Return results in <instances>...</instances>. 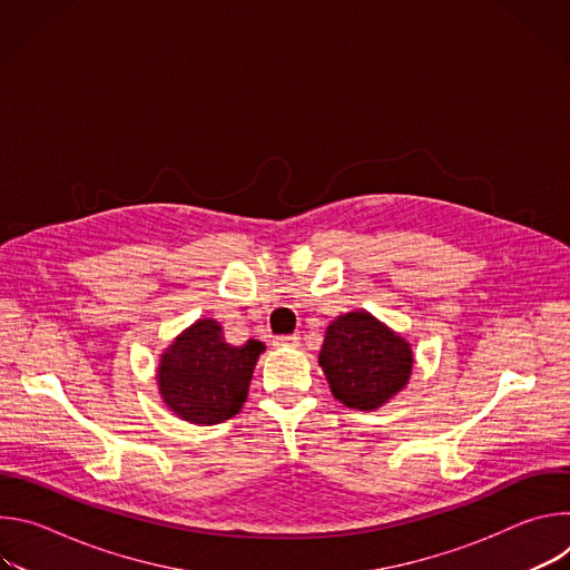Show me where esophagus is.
<instances>
[{
	"mask_svg": "<svg viewBox=\"0 0 570 570\" xmlns=\"http://www.w3.org/2000/svg\"><path fill=\"white\" fill-rule=\"evenodd\" d=\"M273 343L277 347H297L299 345V336L297 334H293V336H277Z\"/></svg>",
	"mask_w": 570,
	"mask_h": 570,
	"instance_id": "esophagus-1",
	"label": "esophagus"
}]
</instances>
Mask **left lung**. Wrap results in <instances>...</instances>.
Here are the masks:
<instances>
[{"label": "left lung", "instance_id": "8db88e82", "mask_svg": "<svg viewBox=\"0 0 570 570\" xmlns=\"http://www.w3.org/2000/svg\"><path fill=\"white\" fill-rule=\"evenodd\" d=\"M330 387L347 409L374 411L409 383L411 345L365 311L334 320L320 350Z\"/></svg>", "mask_w": 570, "mask_h": 570}]
</instances>
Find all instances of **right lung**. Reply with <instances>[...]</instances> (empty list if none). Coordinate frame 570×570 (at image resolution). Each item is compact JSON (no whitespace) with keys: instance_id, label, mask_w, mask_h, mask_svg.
<instances>
[{"instance_id":"add662e5","label":"right lung","mask_w":570,"mask_h":570,"mask_svg":"<svg viewBox=\"0 0 570 570\" xmlns=\"http://www.w3.org/2000/svg\"><path fill=\"white\" fill-rule=\"evenodd\" d=\"M264 343H225L216 320H198L161 356L157 381L169 409L191 424H218L234 417L253 379Z\"/></svg>"}]
</instances>
